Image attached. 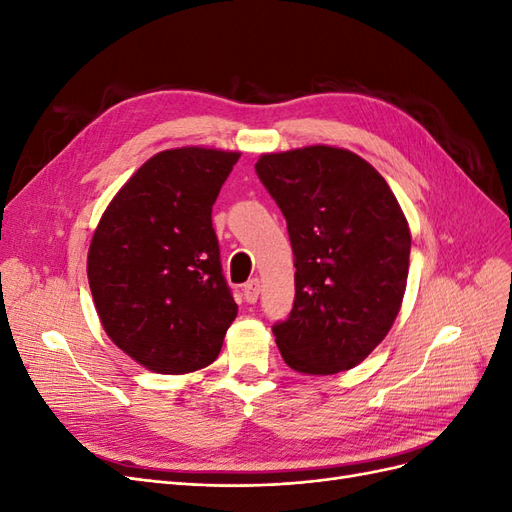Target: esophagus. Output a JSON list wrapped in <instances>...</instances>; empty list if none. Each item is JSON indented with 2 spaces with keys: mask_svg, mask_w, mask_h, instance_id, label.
Instances as JSON below:
<instances>
[{
  "mask_svg": "<svg viewBox=\"0 0 512 512\" xmlns=\"http://www.w3.org/2000/svg\"><path fill=\"white\" fill-rule=\"evenodd\" d=\"M258 294H260V282L254 277V280H250L243 286V297L247 303H256Z\"/></svg>",
  "mask_w": 512,
  "mask_h": 512,
  "instance_id": "esophagus-1",
  "label": "esophagus"
}]
</instances>
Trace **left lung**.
Wrapping results in <instances>:
<instances>
[{
    "label": "left lung",
    "mask_w": 512,
    "mask_h": 512,
    "mask_svg": "<svg viewBox=\"0 0 512 512\" xmlns=\"http://www.w3.org/2000/svg\"><path fill=\"white\" fill-rule=\"evenodd\" d=\"M256 175L282 209L294 254V303L273 324L288 367L329 376L367 359L404 301L410 228L389 183L348 149L265 153Z\"/></svg>",
    "instance_id": "obj_1"
}]
</instances>
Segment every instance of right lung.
Segmentation results:
<instances>
[{"instance_id": "1", "label": "right lung", "mask_w": 512, "mask_h": 512, "mask_svg": "<svg viewBox=\"0 0 512 512\" xmlns=\"http://www.w3.org/2000/svg\"><path fill=\"white\" fill-rule=\"evenodd\" d=\"M241 153L160 151L106 207L87 277L106 335L143 367L188 374L211 365L237 318L211 207Z\"/></svg>"}]
</instances>
